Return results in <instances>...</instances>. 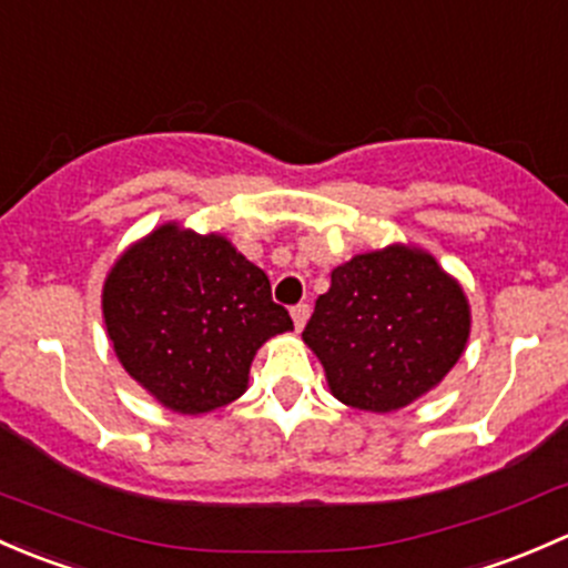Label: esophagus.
Here are the masks:
<instances>
[{
  "instance_id": "esophagus-1",
  "label": "esophagus",
  "mask_w": 568,
  "mask_h": 568,
  "mask_svg": "<svg viewBox=\"0 0 568 568\" xmlns=\"http://www.w3.org/2000/svg\"><path fill=\"white\" fill-rule=\"evenodd\" d=\"M291 318H294L296 329H302V326L307 324V318H311V305H305V302L294 305V307H291Z\"/></svg>"
}]
</instances>
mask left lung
Listing matches in <instances>:
<instances>
[{
	"instance_id": "8db88e82",
	"label": "left lung",
	"mask_w": 568,
	"mask_h": 568,
	"mask_svg": "<svg viewBox=\"0 0 568 568\" xmlns=\"http://www.w3.org/2000/svg\"><path fill=\"white\" fill-rule=\"evenodd\" d=\"M469 307L432 255L387 247L332 272L307 321V346L337 400L393 412L443 382L462 357Z\"/></svg>"
}]
</instances>
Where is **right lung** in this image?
Returning <instances> with one entry per match:
<instances>
[{
	"label": "right lung",
	"instance_id": "add662e5",
	"mask_svg": "<svg viewBox=\"0 0 568 568\" xmlns=\"http://www.w3.org/2000/svg\"><path fill=\"white\" fill-rule=\"evenodd\" d=\"M104 321L123 368L183 415L236 400L261 343L294 329L255 263L222 236L175 225L153 231L114 263Z\"/></svg>",
	"mask_w": 568,
	"mask_h": 568
}]
</instances>
